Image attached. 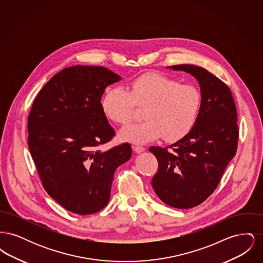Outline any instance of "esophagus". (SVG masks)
I'll list each match as a JSON object with an SVG mask.
<instances>
[{
    "label": "esophagus",
    "instance_id": "1",
    "mask_svg": "<svg viewBox=\"0 0 263 263\" xmlns=\"http://www.w3.org/2000/svg\"><path fill=\"white\" fill-rule=\"evenodd\" d=\"M145 147L144 146H140V145H136L135 147H134V150L136 153H142V152H144L145 151Z\"/></svg>",
    "mask_w": 263,
    "mask_h": 263
}]
</instances>
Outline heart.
Segmentation results:
<instances>
[{"mask_svg":"<svg viewBox=\"0 0 263 263\" xmlns=\"http://www.w3.org/2000/svg\"><path fill=\"white\" fill-rule=\"evenodd\" d=\"M202 105L199 88L191 84L156 73H146L133 80L128 91L122 88L107 90L102 108L105 115L116 123H130L136 107L144 108L146 120L128 126L121 137L136 143L156 138L174 142L185 136L194 125Z\"/></svg>","mask_w":263,"mask_h":263,"instance_id":"obj_1","label":"heart"}]
</instances>
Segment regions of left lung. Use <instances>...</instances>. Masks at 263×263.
I'll use <instances>...</instances> for the list:
<instances>
[{
  "label": "left lung",
  "mask_w": 263,
  "mask_h": 263,
  "mask_svg": "<svg viewBox=\"0 0 263 263\" xmlns=\"http://www.w3.org/2000/svg\"><path fill=\"white\" fill-rule=\"evenodd\" d=\"M196 78L202 105L194 126L175 144L151 147L159 163L152 185L168 206L189 209L206 200L217 188L238 148L237 108L223 81L194 65H175Z\"/></svg>",
  "instance_id": "8db88e82"
}]
</instances>
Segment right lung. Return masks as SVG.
I'll return each instance as SVG.
<instances>
[{
    "mask_svg": "<svg viewBox=\"0 0 263 263\" xmlns=\"http://www.w3.org/2000/svg\"><path fill=\"white\" fill-rule=\"evenodd\" d=\"M120 79L100 66L69 67L53 76L32 103L28 149L42 186L70 212L103 209L116 168L131 158L128 143L100 150L115 136L100 100L106 87Z\"/></svg>",
    "mask_w": 263,
    "mask_h": 263,
    "instance_id": "add662e5",
    "label": "right lung"
}]
</instances>
